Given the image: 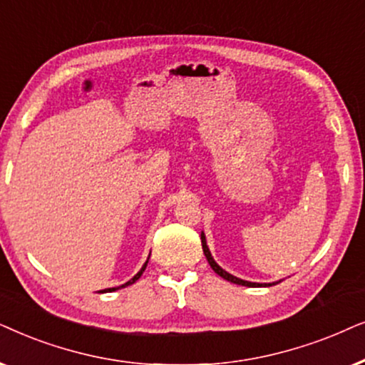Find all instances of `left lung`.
<instances>
[{
  "label": "left lung",
  "mask_w": 365,
  "mask_h": 365,
  "mask_svg": "<svg viewBox=\"0 0 365 365\" xmlns=\"http://www.w3.org/2000/svg\"><path fill=\"white\" fill-rule=\"evenodd\" d=\"M200 239H202V249H203V254H205L207 260H208V264H210V267L213 269V272H215L217 275H220L222 279H225V280L232 282V284H237V285H245V287H270V285H275V284H279V282H280V280H279V282H272V284H257V282L242 280V279H239V277H235V275L228 274L227 270H223L222 267L218 265L215 260H213V257H212V254H210V250H208L207 239H205V233H203V232H202Z\"/></svg>",
  "instance_id": "obj_1"
}]
</instances>
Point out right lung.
Listing matches in <instances>:
<instances>
[{"instance_id":"obj_1","label":"right lung","mask_w":365,"mask_h":365,"mask_svg":"<svg viewBox=\"0 0 365 365\" xmlns=\"http://www.w3.org/2000/svg\"><path fill=\"white\" fill-rule=\"evenodd\" d=\"M148 259H150V257H148ZM148 259H147V262H145V264H143V267H142V269H140V272H138V274H137V275H135V277H132V279H130L128 282H125V284H123V285H120V287H111V289H105V290H100V292H101V294H105V292H115V290H118V289H123V287H128V285H132V284H135V282H137V280L140 279V277H142V274H143V272H145V269H147Z\"/></svg>"}]
</instances>
